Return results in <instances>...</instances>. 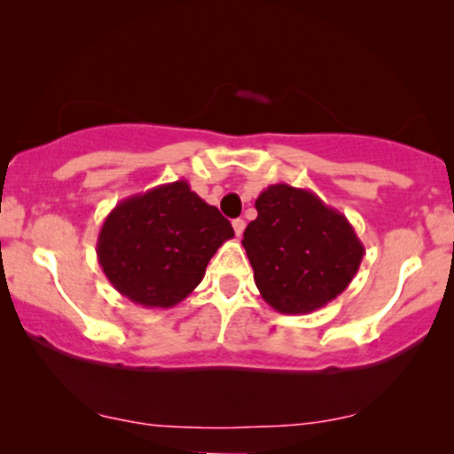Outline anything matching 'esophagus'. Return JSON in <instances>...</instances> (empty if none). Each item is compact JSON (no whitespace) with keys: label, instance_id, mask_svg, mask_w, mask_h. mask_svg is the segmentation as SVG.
<instances>
[{"label":"esophagus","instance_id":"obj_1","mask_svg":"<svg viewBox=\"0 0 454 454\" xmlns=\"http://www.w3.org/2000/svg\"><path fill=\"white\" fill-rule=\"evenodd\" d=\"M244 229H246V221L244 219H235L233 221V231H235V235H238V238H241Z\"/></svg>","mask_w":454,"mask_h":454}]
</instances>
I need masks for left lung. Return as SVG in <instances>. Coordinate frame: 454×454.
Listing matches in <instances>:
<instances>
[{
    "mask_svg": "<svg viewBox=\"0 0 454 454\" xmlns=\"http://www.w3.org/2000/svg\"><path fill=\"white\" fill-rule=\"evenodd\" d=\"M241 244L262 300L281 314H309L349 287L364 258L356 229L314 192L269 185Z\"/></svg>",
    "mask_w": 454,
    "mask_h": 454,
    "instance_id": "8db88e82",
    "label": "left lung"
}]
</instances>
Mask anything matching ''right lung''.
I'll list each match as a JSON object with an SVG mask.
<instances>
[{"label": "right lung", "mask_w": 454, "mask_h": 454, "mask_svg": "<svg viewBox=\"0 0 454 454\" xmlns=\"http://www.w3.org/2000/svg\"><path fill=\"white\" fill-rule=\"evenodd\" d=\"M233 227L185 179L121 200L97 239L98 264L109 283L145 308H173L204 278L215 252Z\"/></svg>", "instance_id": "right-lung-1"}]
</instances>
